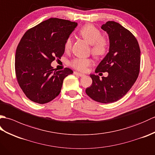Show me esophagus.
Here are the masks:
<instances>
[{
	"mask_svg": "<svg viewBox=\"0 0 155 155\" xmlns=\"http://www.w3.org/2000/svg\"><path fill=\"white\" fill-rule=\"evenodd\" d=\"M74 74L79 76V77H84V76H85L84 74H81V73H79V72H76V71H74Z\"/></svg>",
	"mask_w": 155,
	"mask_h": 155,
	"instance_id": "34e87169",
	"label": "esophagus"
}]
</instances>
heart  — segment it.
I'll list each match as a JSON object with an SVG mask.
<instances>
[{
	"mask_svg": "<svg viewBox=\"0 0 155 155\" xmlns=\"http://www.w3.org/2000/svg\"><path fill=\"white\" fill-rule=\"evenodd\" d=\"M79 34L85 41L91 45V51L97 57L103 56L107 53L109 46L108 39L101 35L99 29L92 24L85 25L79 31ZM72 40L68 37L65 41L64 50L69 51L72 48ZM93 60L89 58H75L71 61L70 65L76 70L81 72L87 71L93 64Z\"/></svg>",
	"mask_w": 155,
	"mask_h": 155,
	"instance_id": "1",
	"label": "heart"
}]
</instances>
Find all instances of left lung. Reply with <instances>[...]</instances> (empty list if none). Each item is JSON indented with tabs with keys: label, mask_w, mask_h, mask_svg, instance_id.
Masks as SVG:
<instances>
[{
	"label": "left lung",
	"mask_w": 155,
	"mask_h": 155,
	"mask_svg": "<svg viewBox=\"0 0 155 155\" xmlns=\"http://www.w3.org/2000/svg\"><path fill=\"white\" fill-rule=\"evenodd\" d=\"M109 37V52L98 65L95 72H107L100 79L91 74L93 83L86 89L92 99L101 103L120 100L137 81L140 72V50L135 37L119 23L108 21L102 25Z\"/></svg>",
	"instance_id": "left-lung-1"
}]
</instances>
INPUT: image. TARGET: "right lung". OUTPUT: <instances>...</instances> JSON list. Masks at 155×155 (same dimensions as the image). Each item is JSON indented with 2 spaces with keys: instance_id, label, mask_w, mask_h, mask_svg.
Here are the masks:
<instances>
[{
  "instance_id": "obj_1",
  "label": "right lung",
  "mask_w": 155,
  "mask_h": 155,
  "mask_svg": "<svg viewBox=\"0 0 155 155\" xmlns=\"http://www.w3.org/2000/svg\"><path fill=\"white\" fill-rule=\"evenodd\" d=\"M77 23L51 18L25 32L17 46L15 73L20 87L28 99L47 103L60 93L64 78L71 69L57 71L51 66L64 52V43Z\"/></svg>"
}]
</instances>
